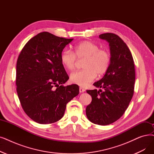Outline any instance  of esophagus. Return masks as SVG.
Wrapping results in <instances>:
<instances>
[{"label":"esophagus","instance_id":"34e87169","mask_svg":"<svg viewBox=\"0 0 154 154\" xmlns=\"http://www.w3.org/2000/svg\"><path fill=\"white\" fill-rule=\"evenodd\" d=\"M79 92H81V93L84 92H85V89H83V88H79Z\"/></svg>","mask_w":154,"mask_h":154}]
</instances>
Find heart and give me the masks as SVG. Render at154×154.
<instances>
[{"label":"heart","mask_w":154,"mask_h":154,"mask_svg":"<svg viewBox=\"0 0 154 154\" xmlns=\"http://www.w3.org/2000/svg\"><path fill=\"white\" fill-rule=\"evenodd\" d=\"M77 58H85L83 70L73 72L70 81L81 87H87L98 75H102L108 70L110 55L104 50L91 42L84 41L73 46V53L69 50H63L60 54V62L66 69H74Z\"/></svg>","instance_id":"heart-1"}]
</instances>
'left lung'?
<instances>
[{
  "mask_svg": "<svg viewBox=\"0 0 154 154\" xmlns=\"http://www.w3.org/2000/svg\"><path fill=\"white\" fill-rule=\"evenodd\" d=\"M99 38L109 43L110 64L103 77L94 83L97 89L87 91L92 101L86 107L88 119L99 125H108L121 117L131 101L135 81V65L131 53L123 39L113 33Z\"/></svg>",
  "mask_w": 154,
  "mask_h": 154,
  "instance_id": "8db88e82",
  "label": "left lung"
}]
</instances>
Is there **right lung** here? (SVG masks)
Instances as JSON below:
<instances>
[{"instance_id": "add662e5", "label": "right lung", "mask_w": 154, "mask_h": 154, "mask_svg": "<svg viewBox=\"0 0 154 154\" xmlns=\"http://www.w3.org/2000/svg\"><path fill=\"white\" fill-rule=\"evenodd\" d=\"M73 39L40 32L25 45L16 65L17 92L24 112L39 124L60 119L70 101L79 94L60 62L63 50Z\"/></svg>"}]
</instances>
